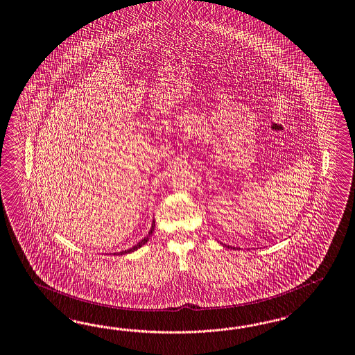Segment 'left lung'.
<instances>
[{"mask_svg": "<svg viewBox=\"0 0 355 355\" xmlns=\"http://www.w3.org/2000/svg\"><path fill=\"white\" fill-rule=\"evenodd\" d=\"M227 247H229V245H227Z\"/></svg>", "mask_w": 355, "mask_h": 355, "instance_id": "obj_1", "label": "left lung"}]
</instances>
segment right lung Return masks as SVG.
Masks as SVG:
<instances>
[{"label": "right lung", "mask_w": 355, "mask_h": 355, "mask_svg": "<svg viewBox=\"0 0 355 355\" xmlns=\"http://www.w3.org/2000/svg\"><path fill=\"white\" fill-rule=\"evenodd\" d=\"M155 220H153V223H152V227H150V230H149V233H148V236L144 238V239H141L139 243L134 245V247H131V248H128V250H125V251H122V252H117V254H130V252H134V251H137V248H140V247H143V245H146V242L149 241V238L152 236V233H153V230H155Z\"/></svg>", "instance_id": "add662e5"}]
</instances>
